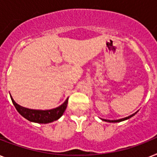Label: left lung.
<instances>
[{
	"label": "left lung",
	"mask_w": 157,
	"mask_h": 157,
	"mask_svg": "<svg viewBox=\"0 0 157 157\" xmlns=\"http://www.w3.org/2000/svg\"><path fill=\"white\" fill-rule=\"evenodd\" d=\"M133 116H134V114H132L131 116H129V117H125V118H122V119H119V120H113V121H110V120H103V121H106L107 122H121V121H125V120H128L129 119L130 117H132Z\"/></svg>",
	"instance_id": "left-lung-1"
}]
</instances>
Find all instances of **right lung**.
<instances>
[{"instance_id":"add662e5","label":"right lung","mask_w":157,"mask_h":157,"mask_svg":"<svg viewBox=\"0 0 157 157\" xmlns=\"http://www.w3.org/2000/svg\"><path fill=\"white\" fill-rule=\"evenodd\" d=\"M10 98L16 110L22 117H23L29 121L39 123V124H47V123H51V122L59 120L63 116V112H65L67 106V101H68V98H67L66 101L63 104L56 108H53V109L34 110L26 108V107L18 105L15 101L13 100L11 95Z\"/></svg>"}]
</instances>
